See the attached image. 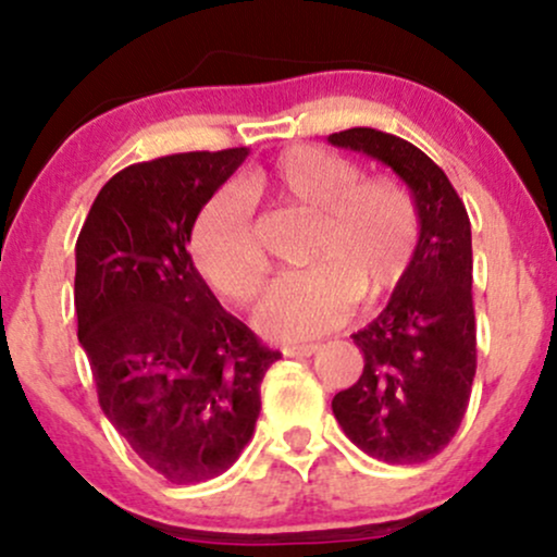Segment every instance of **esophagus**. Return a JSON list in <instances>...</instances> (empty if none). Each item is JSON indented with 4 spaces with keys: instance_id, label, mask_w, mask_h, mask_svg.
I'll return each instance as SVG.
<instances>
[{
    "instance_id": "esophagus-1",
    "label": "esophagus",
    "mask_w": 557,
    "mask_h": 557,
    "mask_svg": "<svg viewBox=\"0 0 557 557\" xmlns=\"http://www.w3.org/2000/svg\"><path fill=\"white\" fill-rule=\"evenodd\" d=\"M283 354L287 359H309V356L317 354V345H290V348H285Z\"/></svg>"
}]
</instances>
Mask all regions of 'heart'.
<instances>
[{
	"label": "heart",
	"instance_id": "heart-1",
	"mask_svg": "<svg viewBox=\"0 0 557 557\" xmlns=\"http://www.w3.org/2000/svg\"><path fill=\"white\" fill-rule=\"evenodd\" d=\"M248 196L272 198L314 214L306 264L280 280L259 309V327L274 341H309L348 319L354 300L374 309L406 283L419 246V212L406 185L367 177L350 159L317 146H290L243 181ZM198 274L233 304H251L267 280L246 203L220 190L190 230Z\"/></svg>",
	"mask_w": 557,
	"mask_h": 557
}]
</instances>
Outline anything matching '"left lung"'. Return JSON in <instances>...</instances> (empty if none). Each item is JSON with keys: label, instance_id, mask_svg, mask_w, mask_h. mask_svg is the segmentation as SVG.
I'll list each match as a JSON object with an SVG mask.
<instances>
[{"label": "left lung", "instance_id": "8db88e82", "mask_svg": "<svg viewBox=\"0 0 557 557\" xmlns=\"http://www.w3.org/2000/svg\"><path fill=\"white\" fill-rule=\"evenodd\" d=\"M327 140L387 164L411 188L419 212L411 272L382 314L350 335L363 372L332 398V413L376 461L424 463L461 426L476 374L469 214L445 172L408 140L374 127Z\"/></svg>", "mask_w": 557, "mask_h": 557}]
</instances>
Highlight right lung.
Here are the masks:
<instances>
[{"mask_svg":"<svg viewBox=\"0 0 557 557\" xmlns=\"http://www.w3.org/2000/svg\"><path fill=\"white\" fill-rule=\"evenodd\" d=\"M246 157L190 151L120 170L75 243L78 341L101 411L172 484L238 461L280 359L222 309L188 253L198 212Z\"/></svg>","mask_w":557,"mask_h":557,"instance_id":"1","label":"right lung"}]
</instances>
